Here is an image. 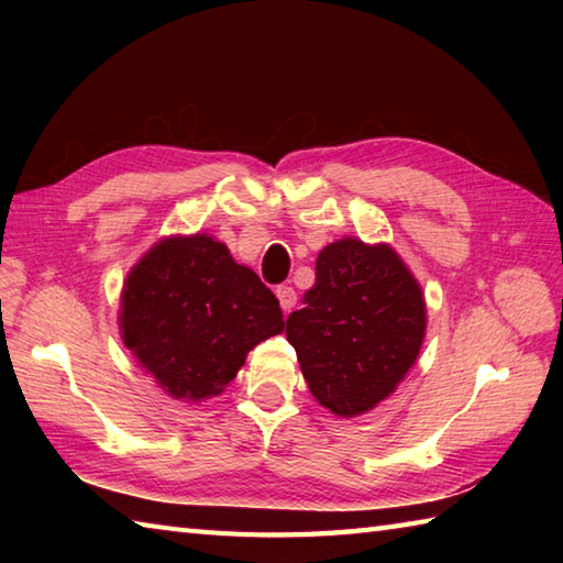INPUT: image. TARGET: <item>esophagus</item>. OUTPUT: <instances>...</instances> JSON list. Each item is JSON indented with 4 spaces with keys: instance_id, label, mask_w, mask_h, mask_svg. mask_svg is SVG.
Listing matches in <instances>:
<instances>
[{
    "instance_id": "esophagus-1",
    "label": "esophagus",
    "mask_w": 563,
    "mask_h": 563,
    "mask_svg": "<svg viewBox=\"0 0 563 563\" xmlns=\"http://www.w3.org/2000/svg\"><path fill=\"white\" fill-rule=\"evenodd\" d=\"M275 295H278L283 312H290V309L297 305V292L290 288V285H280V288L275 290Z\"/></svg>"
}]
</instances>
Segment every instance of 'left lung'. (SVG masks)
Listing matches in <instances>:
<instances>
[{"label": "left lung", "instance_id": "1", "mask_svg": "<svg viewBox=\"0 0 563 563\" xmlns=\"http://www.w3.org/2000/svg\"><path fill=\"white\" fill-rule=\"evenodd\" d=\"M305 307L285 321L314 399L336 416L373 409L397 389L426 336V302L387 244L345 236L317 258Z\"/></svg>", "mask_w": 563, "mask_h": 563}]
</instances>
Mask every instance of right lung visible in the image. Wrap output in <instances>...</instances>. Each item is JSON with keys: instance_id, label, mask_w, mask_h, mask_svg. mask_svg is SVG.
I'll return each mask as SVG.
<instances>
[{"instance_id": "add662e5", "label": "right lung", "mask_w": 563, "mask_h": 563, "mask_svg": "<svg viewBox=\"0 0 563 563\" xmlns=\"http://www.w3.org/2000/svg\"><path fill=\"white\" fill-rule=\"evenodd\" d=\"M283 324L275 295L208 234L164 239L123 288V341L174 399L220 394Z\"/></svg>"}]
</instances>
